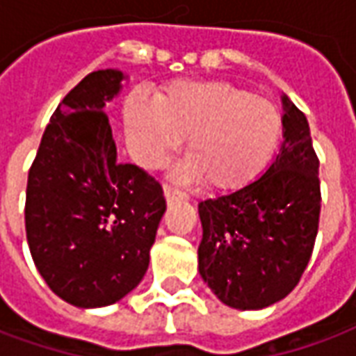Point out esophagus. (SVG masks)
I'll return each mask as SVG.
<instances>
[{
  "label": "esophagus",
  "instance_id": "obj_1",
  "mask_svg": "<svg viewBox=\"0 0 356 356\" xmlns=\"http://www.w3.org/2000/svg\"><path fill=\"white\" fill-rule=\"evenodd\" d=\"M163 196H165V200L173 202V200H185L186 196L177 188H173L170 185H163Z\"/></svg>",
  "mask_w": 356,
  "mask_h": 356
}]
</instances>
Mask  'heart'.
Masks as SVG:
<instances>
[{"instance_id":"obj_1","label":"heart","mask_w":356,"mask_h":356,"mask_svg":"<svg viewBox=\"0 0 356 356\" xmlns=\"http://www.w3.org/2000/svg\"><path fill=\"white\" fill-rule=\"evenodd\" d=\"M125 125L145 168H158L186 139L177 177L209 191H238L267 165L282 135L275 104L227 81H179L156 97L125 102Z\"/></svg>"}]
</instances>
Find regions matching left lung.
Returning a JSON list of instances; mask_svg holds the SVG:
<instances>
[{"mask_svg":"<svg viewBox=\"0 0 356 356\" xmlns=\"http://www.w3.org/2000/svg\"><path fill=\"white\" fill-rule=\"evenodd\" d=\"M282 145L261 177L198 204V273L238 311L278 303L298 286L321 216L318 158L305 114L282 95Z\"/></svg>","mask_w":356,"mask_h":356,"instance_id":"left-lung-1","label":"left lung"}]
</instances>
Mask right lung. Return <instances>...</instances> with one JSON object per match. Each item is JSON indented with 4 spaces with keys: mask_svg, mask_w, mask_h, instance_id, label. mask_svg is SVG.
Here are the masks:
<instances>
[{
    "mask_svg": "<svg viewBox=\"0 0 356 356\" xmlns=\"http://www.w3.org/2000/svg\"><path fill=\"white\" fill-rule=\"evenodd\" d=\"M127 80L116 68L88 74L53 112L28 173L32 259L80 309L114 305L139 286L165 213L160 183L118 162L106 104Z\"/></svg>",
    "mask_w": 356,
    "mask_h": 356,
    "instance_id": "1",
    "label": "right lung"
}]
</instances>
